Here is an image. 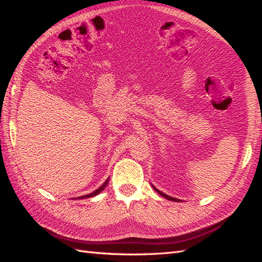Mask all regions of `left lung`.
Instances as JSON below:
<instances>
[{
	"mask_svg": "<svg viewBox=\"0 0 262 262\" xmlns=\"http://www.w3.org/2000/svg\"><path fill=\"white\" fill-rule=\"evenodd\" d=\"M154 189H155V190H157L160 194H161V196H163L164 198H166V199H169V200H172V202H180V200L179 199H177V198H173V197H170V196H168V194H165V193H163L162 191H160V190H158V189L157 188H155V187H153Z\"/></svg>",
	"mask_w": 262,
	"mask_h": 262,
	"instance_id": "left-lung-1",
	"label": "left lung"
}]
</instances>
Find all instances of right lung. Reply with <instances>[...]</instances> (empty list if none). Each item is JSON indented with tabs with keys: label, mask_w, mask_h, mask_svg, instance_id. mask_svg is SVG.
<instances>
[{
	"label": "right lung",
	"mask_w": 262,
	"mask_h": 262,
	"mask_svg": "<svg viewBox=\"0 0 262 262\" xmlns=\"http://www.w3.org/2000/svg\"><path fill=\"white\" fill-rule=\"evenodd\" d=\"M108 182H109V179L105 180V181L103 182V185H102L101 187H99V188L97 189V190H94L93 192L89 193V194H85V196H81V197H79V198H90V197H93V196H97V194H98V193H100V192H101V191L103 190V189L105 188V186L108 185Z\"/></svg>",
	"instance_id": "add662e5"
}]
</instances>
